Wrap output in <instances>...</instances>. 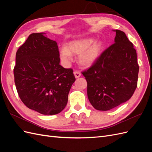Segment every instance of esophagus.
I'll return each mask as SVG.
<instances>
[{
    "label": "esophagus",
    "mask_w": 152,
    "mask_h": 152,
    "mask_svg": "<svg viewBox=\"0 0 152 152\" xmlns=\"http://www.w3.org/2000/svg\"><path fill=\"white\" fill-rule=\"evenodd\" d=\"M73 73H74V75H75L76 79H77V78H79L81 76V73L79 71H75L74 72H73Z\"/></svg>",
    "instance_id": "1"
}]
</instances>
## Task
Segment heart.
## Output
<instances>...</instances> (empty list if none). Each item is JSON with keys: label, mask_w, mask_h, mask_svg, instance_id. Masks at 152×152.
<instances>
[{"label": "heart", "mask_w": 152, "mask_h": 152, "mask_svg": "<svg viewBox=\"0 0 152 152\" xmlns=\"http://www.w3.org/2000/svg\"><path fill=\"white\" fill-rule=\"evenodd\" d=\"M94 42L93 38H86L70 42L68 47H63L60 50L61 58L63 61H70L72 54H80L79 60L81 65L89 66L94 63L102 52L103 43L101 41Z\"/></svg>", "instance_id": "1"}]
</instances>
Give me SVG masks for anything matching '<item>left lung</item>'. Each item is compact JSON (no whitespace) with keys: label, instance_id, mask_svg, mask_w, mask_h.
Segmentation results:
<instances>
[{"label":"left lung","instance_id":"8db88e82","mask_svg":"<svg viewBox=\"0 0 152 152\" xmlns=\"http://www.w3.org/2000/svg\"><path fill=\"white\" fill-rule=\"evenodd\" d=\"M115 43L87 70V96L98 110L107 111L127 102L137 87L139 65L136 50L124 31L116 30Z\"/></svg>","mask_w":152,"mask_h":152}]
</instances>
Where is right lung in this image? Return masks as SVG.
Segmentation results:
<instances>
[{
    "instance_id": "1",
    "label": "right lung",
    "mask_w": 152,
    "mask_h": 152,
    "mask_svg": "<svg viewBox=\"0 0 152 152\" xmlns=\"http://www.w3.org/2000/svg\"><path fill=\"white\" fill-rule=\"evenodd\" d=\"M57 43L43 33L30 34L18 49L15 82L22 102L43 115H56L65 108L75 78L72 68L59 65Z\"/></svg>"
}]
</instances>
